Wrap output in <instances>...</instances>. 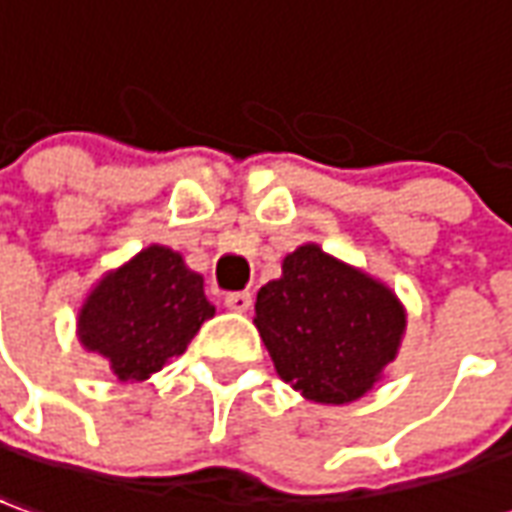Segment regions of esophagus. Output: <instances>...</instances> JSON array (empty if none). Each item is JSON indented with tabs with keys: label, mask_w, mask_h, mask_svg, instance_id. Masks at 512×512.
<instances>
[{
	"label": "esophagus",
	"mask_w": 512,
	"mask_h": 512,
	"mask_svg": "<svg viewBox=\"0 0 512 512\" xmlns=\"http://www.w3.org/2000/svg\"><path fill=\"white\" fill-rule=\"evenodd\" d=\"M250 303H253V295H250V292H228V295H225V306H228L231 312H248Z\"/></svg>",
	"instance_id": "1"
}]
</instances>
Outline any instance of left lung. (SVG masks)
I'll return each instance as SVG.
<instances>
[{
	"instance_id": "left-lung-1",
	"label": "left lung",
	"mask_w": 512,
	"mask_h": 512,
	"mask_svg": "<svg viewBox=\"0 0 512 512\" xmlns=\"http://www.w3.org/2000/svg\"><path fill=\"white\" fill-rule=\"evenodd\" d=\"M253 323L284 382L320 404H348L393 362L407 317L384 284L303 245L259 290Z\"/></svg>"
}]
</instances>
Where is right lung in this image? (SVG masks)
<instances>
[{"label":"right lung","instance_id":"1","mask_svg":"<svg viewBox=\"0 0 512 512\" xmlns=\"http://www.w3.org/2000/svg\"><path fill=\"white\" fill-rule=\"evenodd\" d=\"M214 315L203 276L175 250H142L102 278L80 309V343L111 362L119 382H142L181 357L203 320Z\"/></svg>","mask_w":512,"mask_h":512}]
</instances>
